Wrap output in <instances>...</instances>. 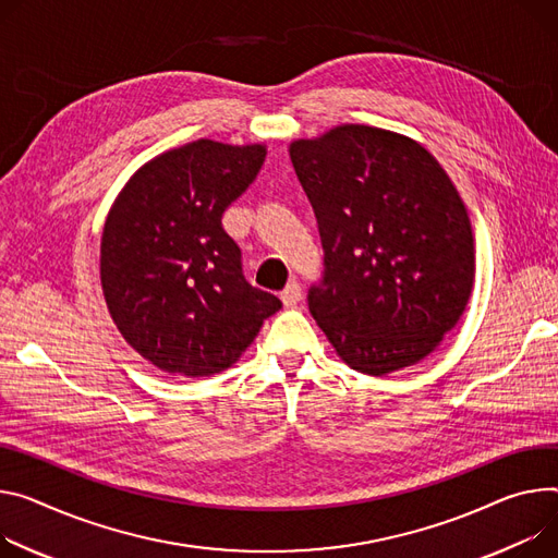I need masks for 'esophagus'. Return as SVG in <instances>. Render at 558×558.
Returning a JSON list of instances; mask_svg holds the SVG:
<instances>
[{
    "mask_svg": "<svg viewBox=\"0 0 558 558\" xmlns=\"http://www.w3.org/2000/svg\"><path fill=\"white\" fill-rule=\"evenodd\" d=\"M300 298H302V289H300L298 282H289V284L280 291V300H282L284 307H295L298 302H300Z\"/></svg>",
    "mask_w": 558,
    "mask_h": 558,
    "instance_id": "34e87169",
    "label": "esophagus"
}]
</instances>
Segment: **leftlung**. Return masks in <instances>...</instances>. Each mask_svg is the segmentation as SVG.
Listing matches in <instances>:
<instances>
[{
  "label": "left lung",
  "mask_w": 558,
  "mask_h": 558,
  "mask_svg": "<svg viewBox=\"0 0 558 558\" xmlns=\"http://www.w3.org/2000/svg\"><path fill=\"white\" fill-rule=\"evenodd\" d=\"M289 156L325 248L314 320L356 372L421 363L474 287V235L453 182L416 140L365 124L293 140Z\"/></svg>",
  "instance_id": "1"
}]
</instances>
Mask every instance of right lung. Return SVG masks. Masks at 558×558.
Returning a JSON list of instances; mask_svg holds the SVG:
<instances>
[{
  "mask_svg": "<svg viewBox=\"0 0 558 558\" xmlns=\"http://www.w3.org/2000/svg\"><path fill=\"white\" fill-rule=\"evenodd\" d=\"M265 144L195 140L142 165L118 193L99 280L122 338L158 369H229L282 302L242 276L222 214L256 180Z\"/></svg>",
  "mask_w": 558,
  "mask_h": 558,
  "instance_id": "add662e5",
  "label": "right lung"
}]
</instances>
